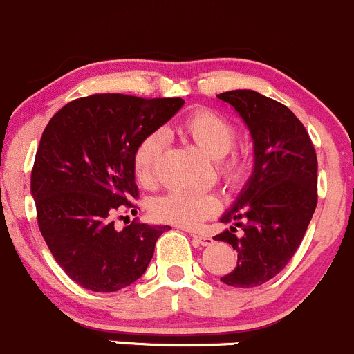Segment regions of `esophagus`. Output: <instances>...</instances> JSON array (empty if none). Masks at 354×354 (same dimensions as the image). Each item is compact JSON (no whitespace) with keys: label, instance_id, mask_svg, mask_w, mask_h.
<instances>
[{"label":"esophagus","instance_id":"obj_1","mask_svg":"<svg viewBox=\"0 0 354 354\" xmlns=\"http://www.w3.org/2000/svg\"><path fill=\"white\" fill-rule=\"evenodd\" d=\"M191 237H192V239L196 241V243L201 244V246H209V244L213 243L212 237H209V236H205V234H196V232H192V234H191Z\"/></svg>","mask_w":354,"mask_h":354}]
</instances>
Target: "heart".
<instances>
[{"label": "heart", "instance_id": "obj_1", "mask_svg": "<svg viewBox=\"0 0 354 354\" xmlns=\"http://www.w3.org/2000/svg\"><path fill=\"white\" fill-rule=\"evenodd\" d=\"M180 131L191 138L209 158L218 160L216 172L225 184L236 185L250 169L246 151H232L237 138L234 122L213 110H198L189 115ZM165 138L162 132H151L141 139L132 155L134 176L142 185L155 180L156 165L162 156ZM218 208V198L213 192L170 191L151 203V213L156 220L180 227H196Z\"/></svg>", "mask_w": 354, "mask_h": 354}]
</instances>
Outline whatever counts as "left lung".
<instances>
[{"instance_id": "left-lung-1", "label": "left lung", "mask_w": 354, "mask_h": 354, "mask_svg": "<svg viewBox=\"0 0 354 354\" xmlns=\"http://www.w3.org/2000/svg\"><path fill=\"white\" fill-rule=\"evenodd\" d=\"M216 97L239 113L254 148L253 174L220 218L230 229L213 237L237 251V267L220 281L257 288L284 270L303 241L317 208V153L304 125L279 101L250 89Z\"/></svg>"}]
</instances>
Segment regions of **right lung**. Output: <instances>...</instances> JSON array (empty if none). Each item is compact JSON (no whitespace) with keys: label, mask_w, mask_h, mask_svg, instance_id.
Listing matches in <instances>:
<instances>
[{"label":"right lung","mask_w":354,"mask_h":354,"mask_svg":"<svg viewBox=\"0 0 354 354\" xmlns=\"http://www.w3.org/2000/svg\"><path fill=\"white\" fill-rule=\"evenodd\" d=\"M182 104V97L93 94L70 101L48 122L30 192L51 254L84 289L113 292L131 286L148 268L158 237L170 229L134 220L118 230L111 216L136 206V146Z\"/></svg>","instance_id":"right-lung-1"}]
</instances>
